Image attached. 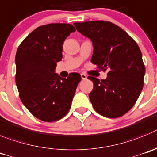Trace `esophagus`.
I'll use <instances>...</instances> for the list:
<instances>
[{
  "label": "esophagus",
  "mask_w": 157,
  "mask_h": 157,
  "mask_svg": "<svg viewBox=\"0 0 157 157\" xmlns=\"http://www.w3.org/2000/svg\"><path fill=\"white\" fill-rule=\"evenodd\" d=\"M80 76H81L82 80H86V79H87V76L84 74V73H81V74H80Z\"/></svg>",
  "instance_id": "esophagus-1"
}]
</instances>
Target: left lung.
<instances>
[{
    "mask_svg": "<svg viewBox=\"0 0 157 157\" xmlns=\"http://www.w3.org/2000/svg\"><path fill=\"white\" fill-rule=\"evenodd\" d=\"M79 33L92 42L91 63L107 77L92 80L89 98L95 111L109 118L120 117L131 109L143 87L145 69L140 48L128 33L112 22L91 21L74 22Z\"/></svg>",
    "mask_w": 157,
    "mask_h": 157,
    "instance_id": "8db88e82",
    "label": "left lung"
}]
</instances>
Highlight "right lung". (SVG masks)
Here are the masks:
<instances>
[{
	"mask_svg": "<svg viewBox=\"0 0 157 157\" xmlns=\"http://www.w3.org/2000/svg\"><path fill=\"white\" fill-rule=\"evenodd\" d=\"M75 31L66 23L39 26L17 50L15 82L20 99L35 117L45 122L58 121L69 112L81 80L77 73L67 78L56 73V63L63 59L64 40Z\"/></svg>",
	"mask_w": 157,
	"mask_h": 157,
	"instance_id": "1",
	"label": "right lung"
}]
</instances>
